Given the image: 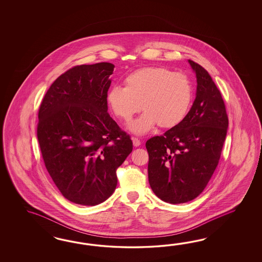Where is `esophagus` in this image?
I'll use <instances>...</instances> for the list:
<instances>
[{"instance_id":"esophagus-1","label":"esophagus","mask_w":262,"mask_h":262,"mask_svg":"<svg viewBox=\"0 0 262 262\" xmlns=\"http://www.w3.org/2000/svg\"><path fill=\"white\" fill-rule=\"evenodd\" d=\"M132 139H133V144H134V146H135V147H139V146L141 145V142H140V140H139L138 138L133 137Z\"/></svg>"}]
</instances>
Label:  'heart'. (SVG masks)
<instances>
[{"instance_id": "1", "label": "heart", "mask_w": 262, "mask_h": 262, "mask_svg": "<svg viewBox=\"0 0 262 262\" xmlns=\"http://www.w3.org/2000/svg\"><path fill=\"white\" fill-rule=\"evenodd\" d=\"M125 88L113 86L106 101L112 112L128 122L135 113L142 115L128 125L136 135L148 134L159 124L169 128L179 125L186 116L192 101V85L182 73L164 67H145L133 72L125 79Z\"/></svg>"}]
</instances>
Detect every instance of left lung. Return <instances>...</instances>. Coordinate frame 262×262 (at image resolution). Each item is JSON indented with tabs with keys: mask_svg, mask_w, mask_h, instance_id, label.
I'll use <instances>...</instances> for the list:
<instances>
[{
	"mask_svg": "<svg viewBox=\"0 0 262 262\" xmlns=\"http://www.w3.org/2000/svg\"><path fill=\"white\" fill-rule=\"evenodd\" d=\"M196 75V98L176 127L146 143L148 177L152 192L169 204L197 198L214 173L229 120L222 96L210 75L188 60Z\"/></svg>",
	"mask_w": 262,
	"mask_h": 262,
	"instance_id": "1",
	"label": "left lung"
}]
</instances>
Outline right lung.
<instances>
[{
	"label": "right lung",
	"mask_w": 262,
	"mask_h": 262,
	"mask_svg": "<svg viewBox=\"0 0 262 262\" xmlns=\"http://www.w3.org/2000/svg\"><path fill=\"white\" fill-rule=\"evenodd\" d=\"M114 65H79L59 76L40 105L37 138L54 183L72 203L96 206L117 185L133 141L107 112Z\"/></svg>",
	"instance_id": "1"
}]
</instances>
